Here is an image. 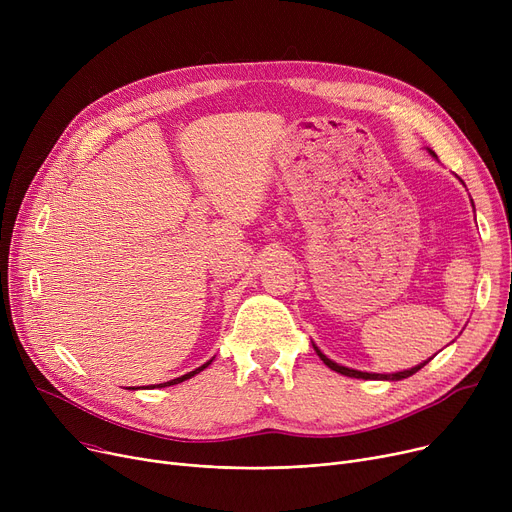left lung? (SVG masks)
Segmentation results:
<instances>
[{
    "label": "left lung",
    "mask_w": 512,
    "mask_h": 512,
    "mask_svg": "<svg viewBox=\"0 0 512 512\" xmlns=\"http://www.w3.org/2000/svg\"><path fill=\"white\" fill-rule=\"evenodd\" d=\"M427 153L432 155V157H436V153L432 151V149H427ZM438 159V157H436ZM463 182V180H461ZM473 203V201H471ZM313 348H315V353L319 355V359L324 361L332 371H336V373H342V375H346V378H357V380H388V382H398V380H405V378H411L413 373H417L423 365H427L429 361H432L434 357H429L427 361H423V363H419V365H415V367H411V369H405V371H396V373H369V371H359V369H351V367H344V365H340V363H336V361H332V359H328L324 353L319 351L317 348V344H313Z\"/></svg>",
    "instance_id": "left-lung-1"
}]
</instances>
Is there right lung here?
<instances>
[{"instance_id": "add662e5", "label": "right lung", "mask_w": 512, "mask_h": 512, "mask_svg": "<svg viewBox=\"0 0 512 512\" xmlns=\"http://www.w3.org/2000/svg\"><path fill=\"white\" fill-rule=\"evenodd\" d=\"M211 361L213 359H209L207 363H203L201 367H197L195 371H188V373H184V375H180V378H176V380H170V382H164V384H153L151 388H166V386H174V384H180V382H184V380H191L193 378V375H197L199 371H203L207 365H211ZM130 390V388H128ZM132 390H137V388H132Z\"/></svg>"}]
</instances>
